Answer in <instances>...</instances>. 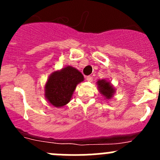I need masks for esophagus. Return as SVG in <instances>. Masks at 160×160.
<instances>
[{
    "mask_svg": "<svg viewBox=\"0 0 160 160\" xmlns=\"http://www.w3.org/2000/svg\"><path fill=\"white\" fill-rule=\"evenodd\" d=\"M86 80L89 82H92L93 81V77H90V76H88V77H86Z\"/></svg>",
    "mask_w": 160,
    "mask_h": 160,
    "instance_id": "34e87169",
    "label": "esophagus"
}]
</instances>
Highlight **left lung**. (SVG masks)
Masks as SVG:
<instances>
[{
    "label": "left lung",
    "instance_id": "obj_1",
    "mask_svg": "<svg viewBox=\"0 0 160 160\" xmlns=\"http://www.w3.org/2000/svg\"><path fill=\"white\" fill-rule=\"evenodd\" d=\"M97 84H98V90L106 100L112 98L113 95L115 93V88L110 83V81H108L105 79H102V80H98L97 82Z\"/></svg>",
    "mask_w": 160,
    "mask_h": 160
}]
</instances>
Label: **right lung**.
Returning <instances> with one entry per match:
<instances>
[{
    "label": "right lung",
    "instance_id": "1",
    "mask_svg": "<svg viewBox=\"0 0 160 160\" xmlns=\"http://www.w3.org/2000/svg\"><path fill=\"white\" fill-rule=\"evenodd\" d=\"M83 79V74L71 66L54 71L45 85V98L55 108L63 107L70 102L77 85Z\"/></svg>",
    "mask_w": 160,
    "mask_h": 160
}]
</instances>
